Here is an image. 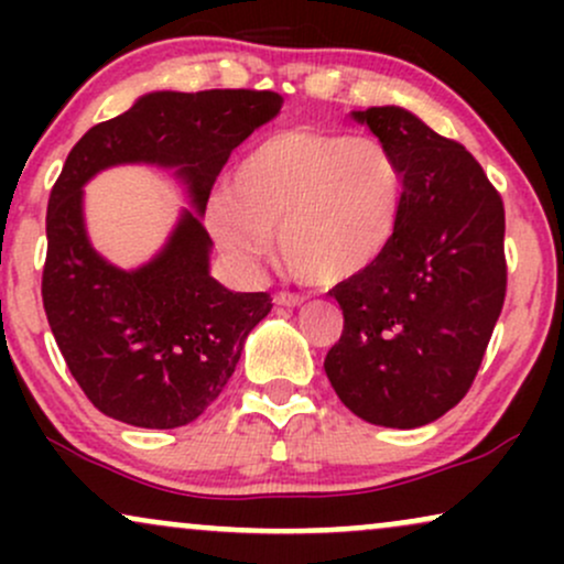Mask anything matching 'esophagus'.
<instances>
[{"label":"esophagus","instance_id":"1","mask_svg":"<svg viewBox=\"0 0 564 564\" xmlns=\"http://www.w3.org/2000/svg\"><path fill=\"white\" fill-rule=\"evenodd\" d=\"M275 304H281V307H300V304H304V296L291 294V291H278Z\"/></svg>","mask_w":564,"mask_h":564}]
</instances>
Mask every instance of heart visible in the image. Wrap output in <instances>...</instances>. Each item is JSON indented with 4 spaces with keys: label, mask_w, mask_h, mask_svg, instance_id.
<instances>
[{
    "label": "heart",
    "mask_w": 564,
    "mask_h": 564,
    "mask_svg": "<svg viewBox=\"0 0 564 564\" xmlns=\"http://www.w3.org/2000/svg\"><path fill=\"white\" fill-rule=\"evenodd\" d=\"M403 172L368 134L296 127L268 138L232 172L212 209L219 246L254 260L278 236L283 268L310 286L364 275L390 249Z\"/></svg>",
    "instance_id": "b5f03b06"
}]
</instances>
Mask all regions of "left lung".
Segmentation results:
<instances>
[{
	"label": "left lung",
	"mask_w": 564,
	"mask_h": 564,
	"mask_svg": "<svg viewBox=\"0 0 564 564\" xmlns=\"http://www.w3.org/2000/svg\"><path fill=\"white\" fill-rule=\"evenodd\" d=\"M398 159L403 204L381 260L332 289L326 377L355 416L416 430L467 394L507 294L503 204L482 166L400 106L352 111Z\"/></svg>",
	"instance_id": "left-lung-1"
}]
</instances>
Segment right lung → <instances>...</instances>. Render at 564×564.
<instances>
[{
    "mask_svg": "<svg viewBox=\"0 0 564 564\" xmlns=\"http://www.w3.org/2000/svg\"><path fill=\"white\" fill-rule=\"evenodd\" d=\"M281 106V95L257 89L148 93L68 153L47 206L44 313L68 371L116 422L174 430L198 419L273 307L264 291H230L212 278L200 219L232 148ZM121 163L172 169L192 198L167 243L132 271L97 256L83 225V185Z\"/></svg>",
    "mask_w": 564,
    "mask_h": 564,
    "instance_id": "obj_1",
    "label": "right lung"
}]
</instances>
